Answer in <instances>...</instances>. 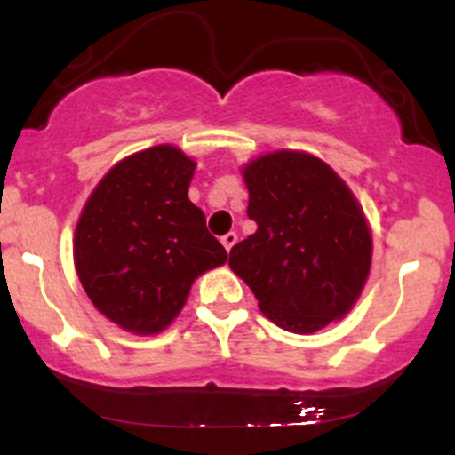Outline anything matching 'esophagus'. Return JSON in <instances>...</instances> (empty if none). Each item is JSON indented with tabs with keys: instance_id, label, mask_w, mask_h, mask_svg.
<instances>
[{
	"instance_id": "34e87169",
	"label": "esophagus",
	"mask_w": 455,
	"mask_h": 455,
	"mask_svg": "<svg viewBox=\"0 0 455 455\" xmlns=\"http://www.w3.org/2000/svg\"><path fill=\"white\" fill-rule=\"evenodd\" d=\"M220 242H222V245H224V248H227V252H231V248H233V245L235 243H237V233H227V235H224V237L220 239Z\"/></svg>"
}]
</instances>
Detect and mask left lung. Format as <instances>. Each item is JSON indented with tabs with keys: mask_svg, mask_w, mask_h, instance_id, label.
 <instances>
[{
	"mask_svg": "<svg viewBox=\"0 0 455 455\" xmlns=\"http://www.w3.org/2000/svg\"><path fill=\"white\" fill-rule=\"evenodd\" d=\"M257 231L228 265L275 325L315 333L355 306L370 274L372 235L331 166L304 151H274L243 166Z\"/></svg>",
	"mask_w": 455,
	"mask_h": 455,
	"instance_id": "obj_1",
	"label": "left lung"
}]
</instances>
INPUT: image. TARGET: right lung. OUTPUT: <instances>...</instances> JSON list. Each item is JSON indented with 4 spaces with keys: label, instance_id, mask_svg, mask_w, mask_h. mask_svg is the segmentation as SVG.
Returning <instances> with one entry per match:
<instances>
[{
    "label": "right lung",
    "instance_id": "right-lung-1",
    "mask_svg": "<svg viewBox=\"0 0 455 455\" xmlns=\"http://www.w3.org/2000/svg\"><path fill=\"white\" fill-rule=\"evenodd\" d=\"M173 145L128 156L93 188L75 231V265L92 304L126 331L160 333L198 275L228 254L188 198L195 175Z\"/></svg>",
    "mask_w": 455,
    "mask_h": 455
}]
</instances>
